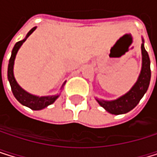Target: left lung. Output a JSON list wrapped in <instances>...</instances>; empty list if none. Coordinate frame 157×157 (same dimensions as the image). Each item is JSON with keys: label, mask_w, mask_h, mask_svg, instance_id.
Instances as JSON below:
<instances>
[{"label": "left lung", "mask_w": 157, "mask_h": 157, "mask_svg": "<svg viewBox=\"0 0 157 157\" xmlns=\"http://www.w3.org/2000/svg\"><path fill=\"white\" fill-rule=\"evenodd\" d=\"M142 53V67L138 79L129 91L113 101L98 100L97 101L101 106L104 107L107 112L114 115H121L131 111L140 102L141 98L146 93L150 85L151 80V68H150V58L147 51L144 48V44H141Z\"/></svg>", "instance_id": "8db88e82"}]
</instances>
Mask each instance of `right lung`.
Here are the masks:
<instances>
[{
  "mask_svg": "<svg viewBox=\"0 0 157 157\" xmlns=\"http://www.w3.org/2000/svg\"><path fill=\"white\" fill-rule=\"evenodd\" d=\"M36 30V27L32 28L30 31L28 32V34L26 35L25 38L17 42L15 44L13 50H12V53H11V57L9 59V64H8V70H7V77H8V81L10 83L11 86V89L12 92L15 96V98L19 101L21 105L31 108L33 110H40L43 109L45 107H47L48 105H52V102H55V101L58 98V95H52V96H43V97H38V96H35L28 93L27 91H25L24 89H22L19 84L17 83L15 77H14V72H13V69H14V61L17 56V52L19 51V49L21 48V46L22 45L23 42L26 40V38L31 35L34 31ZM63 87V86H62ZM61 87V88H62Z\"/></svg>",
  "mask_w": 157,
  "mask_h": 157,
  "instance_id": "right-lung-1",
  "label": "right lung"
}]
</instances>
